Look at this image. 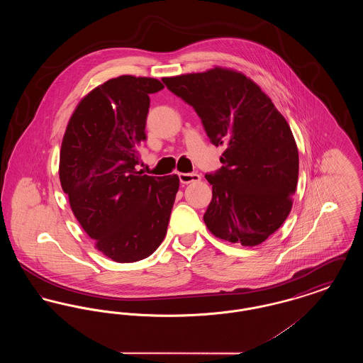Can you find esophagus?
Here are the masks:
<instances>
[{"mask_svg":"<svg viewBox=\"0 0 363 363\" xmlns=\"http://www.w3.org/2000/svg\"><path fill=\"white\" fill-rule=\"evenodd\" d=\"M201 179V177L196 173H181L179 174V181L181 184H193V182H199Z\"/></svg>","mask_w":363,"mask_h":363,"instance_id":"obj_1","label":"esophagus"}]
</instances>
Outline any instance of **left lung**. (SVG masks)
Returning <instances> with one entry per match:
<instances>
[{"label": "left lung", "instance_id": "1", "mask_svg": "<svg viewBox=\"0 0 363 363\" xmlns=\"http://www.w3.org/2000/svg\"><path fill=\"white\" fill-rule=\"evenodd\" d=\"M162 80L193 106L211 143L225 147L222 169L206 175L208 230L242 246L259 245L287 219L298 184V148L286 118L237 70L215 67Z\"/></svg>", "mask_w": 363, "mask_h": 363}]
</instances>
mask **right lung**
<instances>
[{
	"label": "right lung",
	"instance_id": "add662e5",
	"mask_svg": "<svg viewBox=\"0 0 363 363\" xmlns=\"http://www.w3.org/2000/svg\"><path fill=\"white\" fill-rule=\"evenodd\" d=\"M164 86L123 74L94 88L70 117L60 151V181L95 247L117 262L151 256L164 240L178 175L136 170L150 94Z\"/></svg>",
	"mask_w": 363,
	"mask_h": 363
}]
</instances>
